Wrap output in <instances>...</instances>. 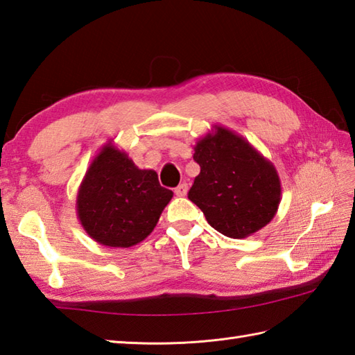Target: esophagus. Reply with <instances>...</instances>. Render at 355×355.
I'll return each mask as SVG.
<instances>
[{"instance_id":"esophagus-1","label":"esophagus","mask_w":355,"mask_h":355,"mask_svg":"<svg viewBox=\"0 0 355 355\" xmlns=\"http://www.w3.org/2000/svg\"><path fill=\"white\" fill-rule=\"evenodd\" d=\"M187 191H189V186H187V183H182V184L175 187V195H177V197H184Z\"/></svg>"}]
</instances>
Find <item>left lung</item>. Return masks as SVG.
Returning a JSON list of instances; mask_svg holds the SVG:
<instances>
[{
  "instance_id": "left-lung-1",
  "label": "left lung",
  "mask_w": 355,
  "mask_h": 355,
  "mask_svg": "<svg viewBox=\"0 0 355 355\" xmlns=\"http://www.w3.org/2000/svg\"><path fill=\"white\" fill-rule=\"evenodd\" d=\"M193 146L200 164L187 197L215 230L247 238L273 220L281 202V180L273 163L239 134L215 125Z\"/></svg>"
}]
</instances>
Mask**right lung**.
I'll use <instances>...</instances> for the list:
<instances>
[{
  "label": "right lung",
  "instance_id": "1",
  "mask_svg": "<svg viewBox=\"0 0 355 355\" xmlns=\"http://www.w3.org/2000/svg\"><path fill=\"white\" fill-rule=\"evenodd\" d=\"M172 195L158 183L155 171L139 169L110 141L79 186L78 218L96 243L128 248L150 235Z\"/></svg>",
  "mask_w": 355,
  "mask_h": 355
}]
</instances>
